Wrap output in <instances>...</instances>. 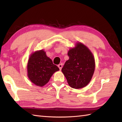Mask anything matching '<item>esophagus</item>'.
Wrapping results in <instances>:
<instances>
[{
	"instance_id": "34e87169",
	"label": "esophagus",
	"mask_w": 122,
	"mask_h": 122,
	"mask_svg": "<svg viewBox=\"0 0 122 122\" xmlns=\"http://www.w3.org/2000/svg\"><path fill=\"white\" fill-rule=\"evenodd\" d=\"M62 66H63L62 64H59V65H58L59 68L60 70L62 69Z\"/></svg>"
}]
</instances>
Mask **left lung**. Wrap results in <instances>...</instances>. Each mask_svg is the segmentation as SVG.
Masks as SVG:
<instances>
[{
  "label": "left lung",
  "mask_w": 122,
  "mask_h": 122,
  "mask_svg": "<svg viewBox=\"0 0 122 122\" xmlns=\"http://www.w3.org/2000/svg\"><path fill=\"white\" fill-rule=\"evenodd\" d=\"M67 60L62 69L69 85L77 89L89 83L95 70V60L87 47L80 42L70 49Z\"/></svg>",
  "instance_id": "1"
}]
</instances>
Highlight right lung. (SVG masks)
Returning <instances> with one entry per match:
<instances>
[{"label":"right lung","instance_id":"right-lung-1","mask_svg":"<svg viewBox=\"0 0 122 122\" xmlns=\"http://www.w3.org/2000/svg\"><path fill=\"white\" fill-rule=\"evenodd\" d=\"M59 69L46 56L43 50L31 54L27 65L28 76L33 83L43 86L49 82L53 74Z\"/></svg>","mask_w":122,"mask_h":122}]
</instances>
